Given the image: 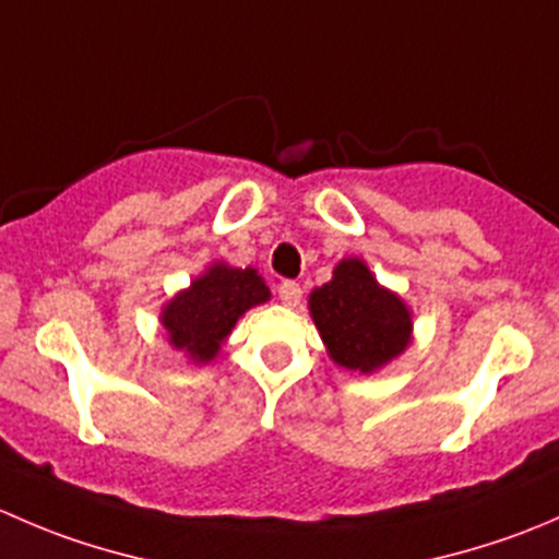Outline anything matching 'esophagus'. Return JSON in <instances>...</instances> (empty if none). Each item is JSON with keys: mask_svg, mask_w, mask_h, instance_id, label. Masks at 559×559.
Returning a JSON list of instances; mask_svg holds the SVG:
<instances>
[{"mask_svg": "<svg viewBox=\"0 0 559 559\" xmlns=\"http://www.w3.org/2000/svg\"><path fill=\"white\" fill-rule=\"evenodd\" d=\"M278 297H281V302H284V306L297 308V306H300V300H302L300 284H297V281H281Z\"/></svg>", "mask_w": 559, "mask_h": 559, "instance_id": "obj_1", "label": "esophagus"}]
</instances>
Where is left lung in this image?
Returning <instances> with one entry per match:
<instances>
[{
	"mask_svg": "<svg viewBox=\"0 0 559 559\" xmlns=\"http://www.w3.org/2000/svg\"><path fill=\"white\" fill-rule=\"evenodd\" d=\"M311 316L330 357L359 373L386 365L411 341L408 308L359 259H343L330 284L311 292Z\"/></svg>",
	"mask_w": 559,
	"mask_h": 559,
	"instance_id": "8db88e82",
	"label": "left lung"
}]
</instances>
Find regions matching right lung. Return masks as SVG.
I'll use <instances>...</instances> for the list:
<instances>
[{
  "mask_svg": "<svg viewBox=\"0 0 559 559\" xmlns=\"http://www.w3.org/2000/svg\"><path fill=\"white\" fill-rule=\"evenodd\" d=\"M267 297L270 289L257 270L213 264L165 308L162 324L175 348H186L191 359L207 362L216 357L235 321Z\"/></svg>",
  "mask_w": 559,
  "mask_h": 559,
  "instance_id": "right-lung-1",
  "label": "right lung"
}]
</instances>
